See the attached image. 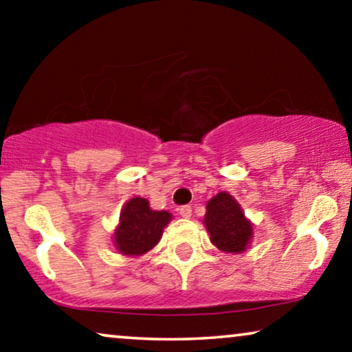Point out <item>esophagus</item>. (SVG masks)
I'll list each match as a JSON object with an SVG mask.
<instances>
[{
    "instance_id": "obj_1",
    "label": "esophagus",
    "mask_w": 352,
    "mask_h": 352,
    "mask_svg": "<svg viewBox=\"0 0 352 352\" xmlns=\"http://www.w3.org/2000/svg\"><path fill=\"white\" fill-rule=\"evenodd\" d=\"M179 214L182 218H190L192 216V206L190 205H184L179 208Z\"/></svg>"
}]
</instances>
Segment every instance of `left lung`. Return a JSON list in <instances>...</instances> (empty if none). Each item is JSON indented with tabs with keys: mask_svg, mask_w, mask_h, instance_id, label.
Wrapping results in <instances>:
<instances>
[{
	"mask_svg": "<svg viewBox=\"0 0 352 352\" xmlns=\"http://www.w3.org/2000/svg\"><path fill=\"white\" fill-rule=\"evenodd\" d=\"M205 226L213 245L226 253H242L252 239V223L232 195L219 192L206 205Z\"/></svg>",
	"mask_w": 352,
	"mask_h": 352,
	"instance_id": "left-lung-1",
	"label": "left lung"
}]
</instances>
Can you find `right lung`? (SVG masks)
<instances>
[{
    "instance_id": "obj_1",
    "label": "right lung",
    "mask_w": 352,
    "mask_h": 352,
    "mask_svg": "<svg viewBox=\"0 0 352 352\" xmlns=\"http://www.w3.org/2000/svg\"><path fill=\"white\" fill-rule=\"evenodd\" d=\"M171 221L168 211H153L148 201L134 197L124 205L120 224L115 232L118 252L128 256H139L155 247L162 239L163 228Z\"/></svg>"
}]
</instances>
